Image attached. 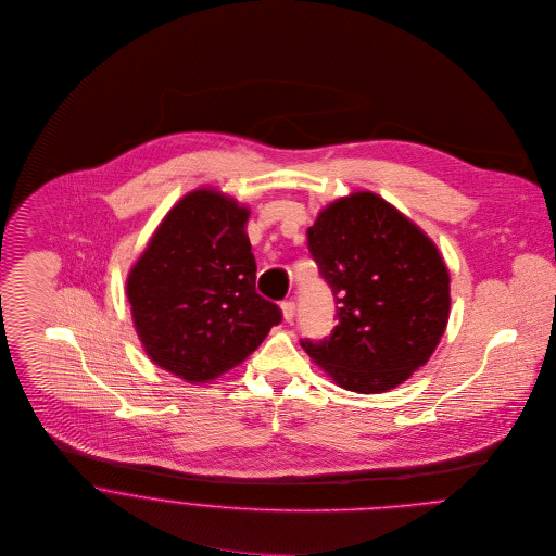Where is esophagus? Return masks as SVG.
<instances>
[{
  "instance_id": "1",
  "label": "esophagus",
  "mask_w": 556,
  "mask_h": 556,
  "mask_svg": "<svg viewBox=\"0 0 556 556\" xmlns=\"http://www.w3.org/2000/svg\"><path fill=\"white\" fill-rule=\"evenodd\" d=\"M280 308H282V317H285V320L291 323L293 317H295V302H282Z\"/></svg>"
}]
</instances>
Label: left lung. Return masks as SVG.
Returning a JSON list of instances; mask_svg holds the SVG:
<instances>
[{"label": "left lung", "mask_w": 556, "mask_h": 556, "mask_svg": "<svg viewBox=\"0 0 556 556\" xmlns=\"http://www.w3.org/2000/svg\"><path fill=\"white\" fill-rule=\"evenodd\" d=\"M308 248L336 295L338 325L302 346L349 392L394 390L430 359L447 327L450 271L437 243L362 190L318 212Z\"/></svg>", "instance_id": "1"}]
</instances>
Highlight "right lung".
Segmentation results:
<instances>
[{"label": "right lung", "mask_w": 556, "mask_h": 556, "mask_svg": "<svg viewBox=\"0 0 556 556\" xmlns=\"http://www.w3.org/2000/svg\"><path fill=\"white\" fill-rule=\"evenodd\" d=\"M250 210L216 188H197L162 218L130 267L126 295L150 359L207 383L239 366L282 320L254 291L245 233Z\"/></svg>", "instance_id": "obj_1"}]
</instances>
